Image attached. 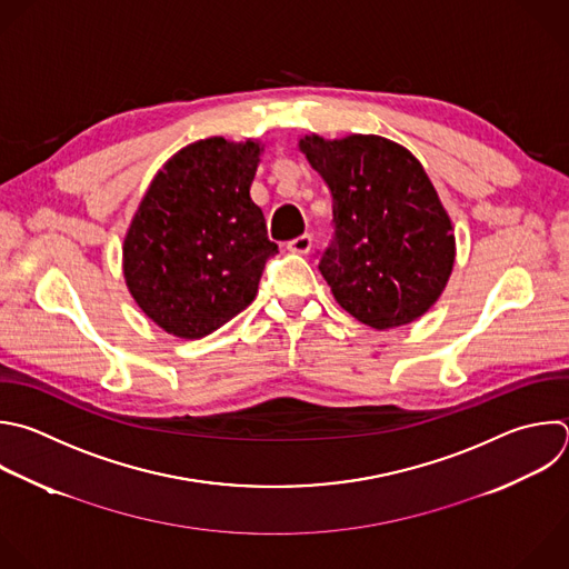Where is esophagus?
Instances as JSON below:
<instances>
[{"label":"esophagus","instance_id":"esophagus-1","mask_svg":"<svg viewBox=\"0 0 569 569\" xmlns=\"http://www.w3.org/2000/svg\"><path fill=\"white\" fill-rule=\"evenodd\" d=\"M286 248H288L290 252H295V254H308L310 248H312V237H310V234H301V237L288 241Z\"/></svg>","mask_w":569,"mask_h":569}]
</instances>
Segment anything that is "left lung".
Listing matches in <instances>:
<instances>
[{"label": "left lung", "instance_id": "8db88e82", "mask_svg": "<svg viewBox=\"0 0 569 569\" xmlns=\"http://www.w3.org/2000/svg\"><path fill=\"white\" fill-rule=\"evenodd\" d=\"M332 197V239L317 252L337 303L385 330L442 295L456 257L451 221L411 151L382 136L299 142Z\"/></svg>", "mask_w": 569, "mask_h": 569}]
</instances>
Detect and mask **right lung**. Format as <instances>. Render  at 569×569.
I'll use <instances>...</instances> for the list:
<instances>
[{
	"mask_svg": "<svg viewBox=\"0 0 569 569\" xmlns=\"http://www.w3.org/2000/svg\"><path fill=\"white\" fill-rule=\"evenodd\" d=\"M259 144L223 138L180 149L151 180L124 239V279L167 332L199 339L257 295L270 257L266 219L250 199Z\"/></svg>",
	"mask_w": 569,
	"mask_h": 569,
	"instance_id": "1",
	"label": "right lung"
}]
</instances>
